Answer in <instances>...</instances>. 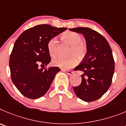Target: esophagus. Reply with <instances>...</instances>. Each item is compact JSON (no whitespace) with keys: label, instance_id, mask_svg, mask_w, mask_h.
Segmentation results:
<instances>
[{"label":"esophagus","instance_id":"34e87169","mask_svg":"<svg viewBox=\"0 0 126 126\" xmlns=\"http://www.w3.org/2000/svg\"><path fill=\"white\" fill-rule=\"evenodd\" d=\"M62 71L65 72V73L68 75H71L73 73V71L70 70H64V69H62Z\"/></svg>","mask_w":126,"mask_h":126}]
</instances>
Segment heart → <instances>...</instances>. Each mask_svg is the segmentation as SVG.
Here are the masks:
<instances>
[{
    "label": "heart",
    "instance_id": "heart-1",
    "mask_svg": "<svg viewBox=\"0 0 126 126\" xmlns=\"http://www.w3.org/2000/svg\"><path fill=\"white\" fill-rule=\"evenodd\" d=\"M62 38L64 43L71 46L69 58H64L62 57L55 58L52 60V64L55 66L68 68L74 66L77 63V58L81 60L85 57L87 53V46L84 42L82 41V38L79 34L71 31L65 32L62 35ZM58 41L56 38H53L47 43V49L49 55L55 56L57 53Z\"/></svg>",
    "mask_w": 126,
    "mask_h": 126
}]
</instances>
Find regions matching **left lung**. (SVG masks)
<instances>
[{
  "mask_svg": "<svg viewBox=\"0 0 126 126\" xmlns=\"http://www.w3.org/2000/svg\"><path fill=\"white\" fill-rule=\"evenodd\" d=\"M69 30L82 34L87 53L74 70L83 72L80 85L73 87L76 95L85 102L95 101L108 90L114 73V60L108 41L102 34L88 28Z\"/></svg>",
  "mask_w": 126,
  "mask_h": 126,
  "instance_id": "8db88e82",
  "label": "left lung"
}]
</instances>
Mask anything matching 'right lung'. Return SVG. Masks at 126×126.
Masks as SVG:
<instances>
[{"label": "right lung", "instance_id": "add662e5", "mask_svg": "<svg viewBox=\"0 0 126 126\" xmlns=\"http://www.w3.org/2000/svg\"><path fill=\"white\" fill-rule=\"evenodd\" d=\"M66 29L38 25L24 31L16 41L10 56L11 76L14 84L25 97L36 99L43 96L60 71L57 66L39 68V65L45 66L51 62L47 43Z\"/></svg>", "mask_w": 126, "mask_h": 126}]
</instances>
